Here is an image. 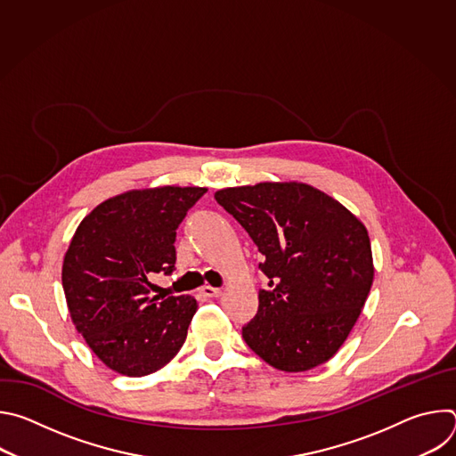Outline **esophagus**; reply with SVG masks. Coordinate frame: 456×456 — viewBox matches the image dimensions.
I'll return each instance as SVG.
<instances>
[{
  "label": "esophagus",
  "instance_id": "obj_1",
  "mask_svg": "<svg viewBox=\"0 0 456 456\" xmlns=\"http://www.w3.org/2000/svg\"><path fill=\"white\" fill-rule=\"evenodd\" d=\"M200 292H202V296H206V297H218V296L222 294V289H216V287H211V285H204V287L200 289Z\"/></svg>",
  "mask_w": 456,
  "mask_h": 456
}]
</instances>
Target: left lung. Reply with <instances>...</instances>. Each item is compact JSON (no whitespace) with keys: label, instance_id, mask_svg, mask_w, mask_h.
<instances>
[{"label":"left lung","instance_id":"obj_1","mask_svg":"<svg viewBox=\"0 0 456 456\" xmlns=\"http://www.w3.org/2000/svg\"><path fill=\"white\" fill-rule=\"evenodd\" d=\"M265 256L269 289L241 336L283 371L327 362L346 341L373 283L368 231L308 183L262 182L215 192Z\"/></svg>","mask_w":456,"mask_h":456}]
</instances>
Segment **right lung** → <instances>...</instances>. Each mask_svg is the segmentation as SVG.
I'll return each instance as SVG.
<instances>
[{"instance_id":"right-lung-1","label":"right lung","mask_w":456,"mask_h":456,"mask_svg":"<svg viewBox=\"0 0 456 456\" xmlns=\"http://www.w3.org/2000/svg\"><path fill=\"white\" fill-rule=\"evenodd\" d=\"M206 191L134 189L79 224L64 254L62 289L77 332L113 371L150 375L182 348L197 299L153 296L151 278L175 271L176 229Z\"/></svg>"}]
</instances>
